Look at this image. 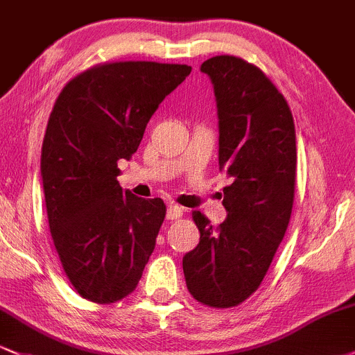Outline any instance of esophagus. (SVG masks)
<instances>
[{
	"label": "esophagus",
	"instance_id": "1",
	"mask_svg": "<svg viewBox=\"0 0 355 355\" xmlns=\"http://www.w3.org/2000/svg\"><path fill=\"white\" fill-rule=\"evenodd\" d=\"M182 211H184V209L179 207V205H169V208H167V218L169 220L181 218Z\"/></svg>",
	"mask_w": 355,
	"mask_h": 355
}]
</instances>
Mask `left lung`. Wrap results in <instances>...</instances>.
<instances>
[{
    "mask_svg": "<svg viewBox=\"0 0 355 355\" xmlns=\"http://www.w3.org/2000/svg\"><path fill=\"white\" fill-rule=\"evenodd\" d=\"M218 108L220 171L227 220L211 227L193 211L196 249L182 257L186 286L211 308L237 306L259 288L283 240L296 184V133L291 110L270 79L235 55L201 64Z\"/></svg>",
    "mask_w": 355,
    "mask_h": 355,
    "instance_id": "left-lung-1",
    "label": "left lung"
}]
</instances>
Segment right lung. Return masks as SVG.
Instances as JSON below:
<instances>
[{"label": "right lung", "instance_id": "right-lung-1", "mask_svg": "<svg viewBox=\"0 0 355 355\" xmlns=\"http://www.w3.org/2000/svg\"><path fill=\"white\" fill-rule=\"evenodd\" d=\"M189 72L186 64H98L55 100L42 144V181L60 264L85 300L115 303L142 277L166 205L123 191L118 161L135 154L150 116Z\"/></svg>", "mask_w": 355, "mask_h": 355}]
</instances>
